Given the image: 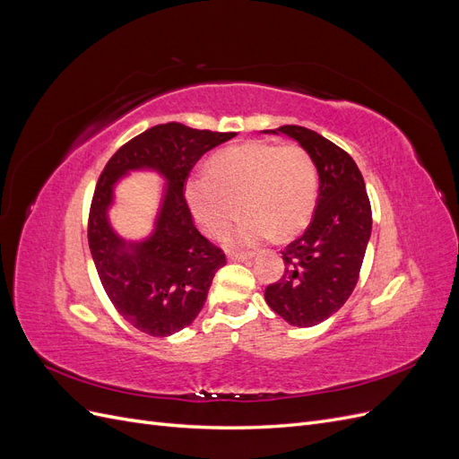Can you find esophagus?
I'll return each mask as SVG.
<instances>
[{
    "mask_svg": "<svg viewBox=\"0 0 459 459\" xmlns=\"http://www.w3.org/2000/svg\"><path fill=\"white\" fill-rule=\"evenodd\" d=\"M228 258H230V260H239V262H247V260H251V258H253V253H241V251H231V253L228 255Z\"/></svg>",
    "mask_w": 459,
    "mask_h": 459,
    "instance_id": "esophagus-1",
    "label": "esophagus"
}]
</instances>
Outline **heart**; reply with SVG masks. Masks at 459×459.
<instances>
[{
	"mask_svg": "<svg viewBox=\"0 0 459 459\" xmlns=\"http://www.w3.org/2000/svg\"><path fill=\"white\" fill-rule=\"evenodd\" d=\"M208 172L191 174L186 199L197 226L208 233H226L245 211L247 220L235 239L255 245L262 239H290L308 226L317 197V169L300 145L247 142L212 157Z\"/></svg>",
	"mask_w": 459,
	"mask_h": 459,
	"instance_id": "obj_1",
	"label": "heart"
}]
</instances>
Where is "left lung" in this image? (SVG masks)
Wrapping results in <instances>:
<instances>
[{"label": "left lung", "mask_w": 459, "mask_h": 459, "mask_svg": "<svg viewBox=\"0 0 459 459\" xmlns=\"http://www.w3.org/2000/svg\"><path fill=\"white\" fill-rule=\"evenodd\" d=\"M272 132L287 134L310 152L319 193L308 228L281 253V280L266 287L264 299L290 325L312 327L352 295L371 235V204L362 172L349 152L295 124Z\"/></svg>", "instance_id": "obj_1"}]
</instances>
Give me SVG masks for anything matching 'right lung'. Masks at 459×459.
Masks as SVG:
<instances>
[{"mask_svg": "<svg viewBox=\"0 0 459 459\" xmlns=\"http://www.w3.org/2000/svg\"><path fill=\"white\" fill-rule=\"evenodd\" d=\"M235 132L157 124L124 143L97 179L88 218V243L97 275L117 312L151 337H166L197 317L226 255L195 228L186 201L189 172L206 151ZM155 168L171 184L153 238L126 246L106 221L112 186L128 169ZM131 251L128 252L127 248Z\"/></svg>", "mask_w": 459, "mask_h": 459, "instance_id": "right-lung-1", "label": "right lung"}]
</instances>
